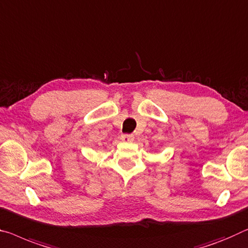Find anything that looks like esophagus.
<instances>
[{"mask_svg":"<svg viewBox=\"0 0 248 248\" xmlns=\"http://www.w3.org/2000/svg\"><path fill=\"white\" fill-rule=\"evenodd\" d=\"M121 140H124V142H132L134 140V135L132 134H123L121 136Z\"/></svg>","mask_w":248,"mask_h":248,"instance_id":"1","label":"esophagus"}]
</instances>
